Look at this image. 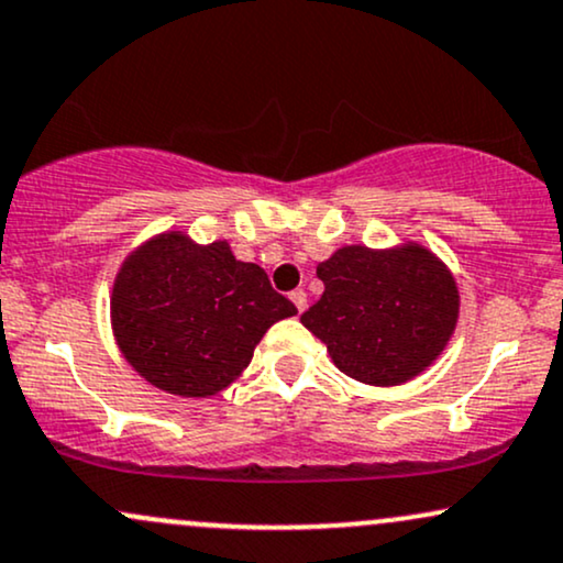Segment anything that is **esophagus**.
Instances as JSON below:
<instances>
[{"mask_svg": "<svg viewBox=\"0 0 563 563\" xmlns=\"http://www.w3.org/2000/svg\"><path fill=\"white\" fill-rule=\"evenodd\" d=\"M290 301H294V307L299 309V311L307 309V294H303L301 288H299V290H294V294H290Z\"/></svg>", "mask_w": 563, "mask_h": 563, "instance_id": "34e87169", "label": "esophagus"}]
</instances>
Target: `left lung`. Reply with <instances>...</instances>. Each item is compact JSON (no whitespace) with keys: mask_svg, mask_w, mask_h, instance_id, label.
Wrapping results in <instances>:
<instances>
[{"mask_svg":"<svg viewBox=\"0 0 563 563\" xmlns=\"http://www.w3.org/2000/svg\"><path fill=\"white\" fill-rule=\"evenodd\" d=\"M322 299L301 324L328 346L343 375L393 388L422 375L459 322L456 277L417 241L388 249L351 243L317 264Z\"/></svg>","mask_w":563,"mask_h":563,"instance_id":"8db88e82","label":"left lung"}]
</instances>
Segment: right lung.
Masks as SVG:
<instances>
[{
	"label": "right lung",
	"mask_w": 563,
	"mask_h": 563,
	"mask_svg": "<svg viewBox=\"0 0 563 563\" xmlns=\"http://www.w3.org/2000/svg\"><path fill=\"white\" fill-rule=\"evenodd\" d=\"M294 314L260 264L235 260L228 241L196 243L186 230L135 246L110 296L120 354L154 388L183 398H209L239 380L264 333Z\"/></svg>",
	"instance_id": "right-lung-1"
}]
</instances>
